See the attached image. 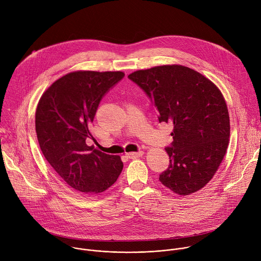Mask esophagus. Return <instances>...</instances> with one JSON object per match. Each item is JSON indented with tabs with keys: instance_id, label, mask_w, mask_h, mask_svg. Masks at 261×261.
I'll return each instance as SVG.
<instances>
[{
	"instance_id": "34e87169",
	"label": "esophagus",
	"mask_w": 261,
	"mask_h": 261,
	"mask_svg": "<svg viewBox=\"0 0 261 261\" xmlns=\"http://www.w3.org/2000/svg\"><path fill=\"white\" fill-rule=\"evenodd\" d=\"M143 155V152L142 151H139V152H133V153H128L127 154V157L130 158V159H136V158H139Z\"/></svg>"
}]
</instances>
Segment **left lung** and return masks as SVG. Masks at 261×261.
Returning <instances> with one entry per match:
<instances>
[{
  "label": "left lung",
  "instance_id": "8db88e82",
  "mask_svg": "<svg viewBox=\"0 0 261 261\" xmlns=\"http://www.w3.org/2000/svg\"><path fill=\"white\" fill-rule=\"evenodd\" d=\"M171 123L173 141L165 150L169 166L159 180L175 194H192L212 179L226 154L230 135L228 109L221 91L199 72L163 65L128 75Z\"/></svg>",
  "mask_w": 261,
  "mask_h": 261
}]
</instances>
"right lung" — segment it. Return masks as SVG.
<instances>
[{
  "label": "right lung",
  "mask_w": 261,
  "mask_h": 261,
  "mask_svg": "<svg viewBox=\"0 0 261 261\" xmlns=\"http://www.w3.org/2000/svg\"><path fill=\"white\" fill-rule=\"evenodd\" d=\"M125 76L121 71H75L56 81L36 109V133L41 151L71 188L97 195L118 179L120 156L108 155L86 143L103 96Z\"/></svg>",
  "instance_id": "add662e5"
}]
</instances>
